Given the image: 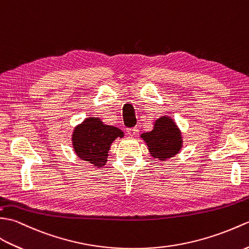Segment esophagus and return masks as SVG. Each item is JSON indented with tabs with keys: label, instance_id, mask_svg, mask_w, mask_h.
<instances>
[{
	"label": "esophagus",
	"instance_id": "esophagus-1",
	"mask_svg": "<svg viewBox=\"0 0 249 249\" xmlns=\"http://www.w3.org/2000/svg\"><path fill=\"white\" fill-rule=\"evenodd\" d=\"M126 132H128V134L130 136H134L135 133L137 132V129L136 128H128V129H126Z\"/></svg>",
	"mask_w": 249,
	"mask_h": 249
}]
</instances>
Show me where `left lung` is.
Wrapping results in <instances>:
<instances>
[{
  "label": "left lung",
  "instance_id": "left-lung-1",
  "mask_svg": "<svg viewBox=\"0 0 249 249\" xmlns=\"http://www.w3.org/2000/svg\"><path fill=\"white\" fill-rule=\"evenodd\" d=\"M142 137L147 142L151 156L161 161L174 157L180 150V132L174 121L168 117L158 119L154 129L142 134Z\"/></svg>",
  "mask_w": 249,
  "mask_h": 249
}]
</instances>
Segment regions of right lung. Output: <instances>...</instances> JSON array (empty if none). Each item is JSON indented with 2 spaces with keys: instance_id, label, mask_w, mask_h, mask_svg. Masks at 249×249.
Listing matches in <instances>:
<instances>
[{
  "instance_id": "right-lung-1",
  "label": "right lung",
  "mask_w": 249,
  "mask_h": 249,
  "mask_svg": "<svg viewBox=\"0 0 249 249\" xmlns=\"http://www.w3.org/2000/svg\"><path fill=\"white\" fill-rule=\"evenodd\" d=\"M72 142L79 158L101 167L107 163L109 146L117 137H123V131L112 125H106L98 118H88L75 128Z\"/></svg>"
}]
</instances>
